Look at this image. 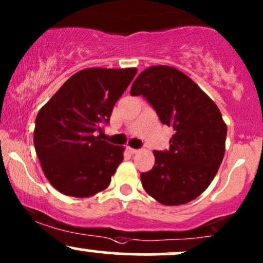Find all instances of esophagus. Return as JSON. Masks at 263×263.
I'll list each match as a JSON object with an SVG mask.
<instances>
[{
  "label": "esophagus",
  "instance_id": "esophagus-1",
  "mask_svg": "<svg viewBox=\"0 0 263 263\" xmlns=\"http://www.w3.org/2000/svg\"><path fill=\"white\" fill-rule=\"evenodd\" d=\"M127 151H128L129 153H131V155H135V153H137V152H138V149H136V148H131V147H128Z\"/></svg>",
  "mask_w": 263,
  "mask_h": 263
}]
</instances>
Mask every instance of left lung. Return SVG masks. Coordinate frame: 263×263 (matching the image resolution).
I'll return each instance as SVG.
<instances>
[{
  "label": "left lung",
  "instance_id": "1",
  "mask_svg": "<svg viewBox=\"0 0 263 263\" xmlns=\"http://www.w3.org/2000/svg\"><path fill=\"white\" fill-rule=\"evenodd\" d=\"M132 96H143L174 135L170 149L153 151L155 165L141 173L143 189L163 205H180L209 186L225 153L226 128L218 106L190 78L167 65L136 78Z\"/></svg>",
  "mask_w": 263,
  "mask_h": 263
}]
</instances>
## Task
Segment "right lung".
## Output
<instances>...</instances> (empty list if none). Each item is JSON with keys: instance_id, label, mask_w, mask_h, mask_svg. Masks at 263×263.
<instances>
[{"instance_id": "add662e5", "label": "right lung", "mask_w": 263, "mask_h": 263, "mask_svg": "<svg viewBox=\"0 0 263 263\" xmlns=\"http://www.w3.org/2000/svg\"><path fill=\"white\" fill-rule=\"evenodd\" d=\"M136 73L135 68L84 69L39 110L34 148L45 177L60 193L85 198L108 186L123 161V147L95 135L108 125Z\"/></svg>"}]
</instances>
